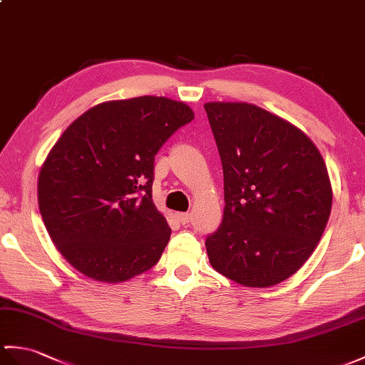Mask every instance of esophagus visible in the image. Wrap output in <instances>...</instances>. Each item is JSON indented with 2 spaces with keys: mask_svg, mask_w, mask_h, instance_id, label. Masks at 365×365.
I'll use <instances>...</instances> for the list:
<instances>
[{
  "mask_svg": "<svg viewBox=\"0 0 365 365\" xmlns=\"http://www.w3.org/2000/svg\"><path fill=\"white\" fill-rule=\"evenodd\" d=\"M177 219H179L180 224L186 225V224L191 222V215L190 213H179V215H177Z\"/></svg>",
  "mask_w": 365,
  "mask_h": 365,
  "instance_id": "esophagus-1",
  "label": "esophagus"
}]
</instances>
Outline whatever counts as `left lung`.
<instances>
[{
    "label": "left lung",
    "mask_w": 365,
    "mask_h": 365,
    "mask_svg": "<svg viewBox=\"0 0 365 365\" xmlns=\"http://www.w3.org/2000/svg\"><path fill=\"white\" fill-rule=\"evenodd\" d=\"M203 107L224 171V217L205 240L211 266L247 287L282 283L311 257L331 213L324 158L300 129L264 108Z\"/></svg>",
    "instance_id": "obj_1"
}]
</instances>
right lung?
<instances>
[{
	"instance_id": "add662e5",
	"label": "right lung",
	"mask_w": 365,
	"mask_h": 365,
	"mask_svg": "<svg viewBox=\"0 0 365 365\" xmlns=\"http://www.w3.org/2000/svg\"><path fill=\"white\" fill-rule=\"evenodd\" d=\"M192 118L188 106L163 96L110 101L57 140L38 174V208L81 274L118 283L157 264L171 228L152 202L155 155Z\"/></svg>"
}]
</instances>
